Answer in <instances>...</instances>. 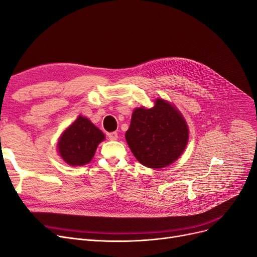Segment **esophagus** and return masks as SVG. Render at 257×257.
<instances>
[{"instance_id":"1","label":"esophagus","mask_w":257,"mask_h":257,"mask_svg":"<svg viewBox=\"0 0 257 257\" xmlns=\"http://www.w3.org/2000/svg\"><path fill=\"white\" fill-rule=\"evenodd\" d=\"M108 139L110 140V141H116L117 140V133L116 132H110V133H108Z\"/></svg>"}]
</instances>
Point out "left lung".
<instances>
[{
    "label": "left lung",
    "instance_id": "8db88e82",
    "mask_svg": "<svg viewBox=\"0 0 257 257\" xmlns=\"http://www.w3.org/2000/svg\"><path fill=\"white\" fill-rule=\"evenodd\" d=\"M189 131L186 120L171 104L155 99L152 108H137L125 138L133 155L148 168L171 165L184 152Z\"/></svg>",
    "mask_w": 257,
    "mask_h": 257
}]
</instances>
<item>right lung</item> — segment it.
Masks as SVG:
<instances>
[{
    "label": "right lung",
    "mask_w": 257,
    "mask_h": 257,
    "mask_svg": "<svg viewBox=\"0 0 257 257\" xmlns=\"http://www.w3.org/2000/svg\"><path fill=\"white\" fill-rule=\"evenodd\" d=\"M104 133L86 117L80 115L61 136L58 148L62 159L71 166H83L93 158Z\"/></svg>",
    "instance_id": "obj_1"
}]
</instances>
